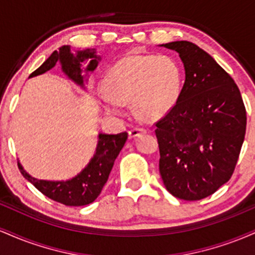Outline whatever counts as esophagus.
Returning a JSON list of instances; mask_svg holds the SVG:
<instances>
[{"label": "esophagus", "instance_id": "34e87169", "mask_svg": "<svg viewBox=\"0 0 255 255\" xmlns=\"http://www.w3.org/2000/svg\"><path fill=\"white\" fill-rule=\"evenodd\" d=\"M145 128H133V129H130L129 131H128V134H129V137L130 139H133V137H136L139 136L140 134H145L146 133Z\"/></svg>", "mask_w": 255, "mask_h": 255}]
</instances>
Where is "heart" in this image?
I'll return each mask as SVG.
<instances>
[{"instance_id": "heart-1", "label": "heart", "mask_w": 255, "mask_h": 255, "mask_svg": "<svg viewBox=\"0 0 255 255\" xmlns=\"http://www.w3.org/2000/svg\"><path fill=\"white\" fill-rule=\"evenodd\" d=\"M102 103L110 113H124L131 102L142 121H154L169 113L182 90V73L176 61L165 55L131 54L114 64L105 77Z\"/></svg>"}]
</instances>
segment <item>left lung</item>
Wrapping results in <instances>:
<instances>
[{
    "label": "left lung",
    "mask_w": 255,
    "mask_h": 255,
    "mask_svg": "<svg viewBox=\"0 0 255 255\" xmlns=\"http://www.w3.org/2000/svg\"><path fill=\"white\" fill-rule=\"evenodd\" d=\"M178 52L186 80L176 104L156 124L165 188L200 200L230 180L245 140L246 108L233 78L198 45L162 44Z\"/></svg>",
    "instance_id": "8db88e82"
}]
</instances>
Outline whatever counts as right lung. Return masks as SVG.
<instances>
[{"label": "right lung", "mask_w": 255, "mask_h": 255, "mask_svg": "<svg viewBox=\"0 0 255 255\" xmlns=\"http://www.w3.org/2000/svg\"><path fill=\"white\" fill-rule=\"evenodd\" d=\"M96 51L86 49L84 51H78L74 55L71 51L68 45L61 46L50 55V57L44 62L39 68L36 69L30 78L50 71L52 67L58 62L62 66V71L75 84L84 87L85 77L81 73V62L87 58H92L85 72H93L97 67L101 57L95 55ZM128 134L124 131L120 134H98V144L96 148V153L91 158L90 163L77 176L67 181H46L38 180L32 177L22 168V165L17 162L19 170L26 180L30 181L39 192H42L45 197L51 200L57 201L66 206H84L89 205L97 199L107 183L109 174L113 169L114 162L119 156L120 151L124 147Z\"/></svg>", "instance_id": "1"}]
</instances>
